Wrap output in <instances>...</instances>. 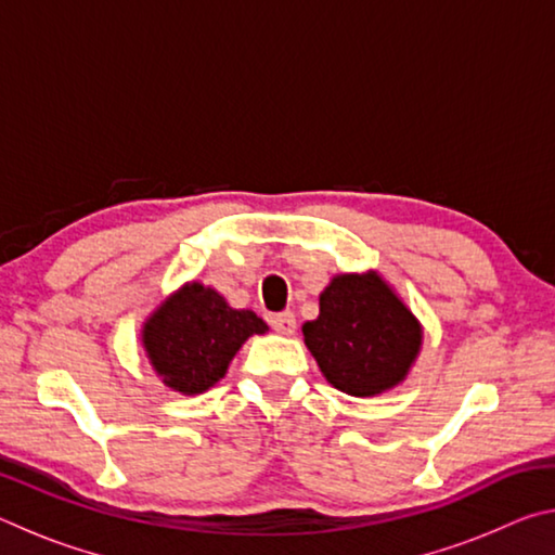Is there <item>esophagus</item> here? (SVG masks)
<instances>
[{
	"label": "esophagus",
	"instance_id": "esophagus-1",
	"mask_svg": "<svg viewBox=\"0 0 555 555\" xmlns=\"http://www.w3.org/2000/svg\"><path fill=\"white\" fill-rule=\"evenodd\" d=\"M269 325L274 327L276 333L281 335H294L296 333V315L291 311H284V313H274L269 318Z\"/></svg>",
	"mask_w": 555,
	"mask_h": 555
}]
</instances>
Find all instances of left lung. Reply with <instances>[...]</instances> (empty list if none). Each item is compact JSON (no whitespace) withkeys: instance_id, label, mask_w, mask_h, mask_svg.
I'll list each match as a JSON object with an SVG mask.
<instances>
[{"instance_id":"1","label":"left lung","mask_w":555,"mask_h":555,"mask_svg":"<svg viewBox=\"0 0 555 555\" xmlns=\"http://www.w3.org/2000/svg\"><path fill=\"white\" fill-rule=\"evenodd\" d=\"M304 337L323 377L352 397H374L399 384L421 347L418 321L374 274L333 279Z\"/></svg>"}]
</instances>
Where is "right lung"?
I'll return each mask as SVG.
<instances>
[{"label":"right lung","instance_id":"1","mask_svg":"<svg viewBox=\"0 0 555 555\" xmlns=\"http://www.w3.org/2000/svg\"><path fill=\"white\" fill-rule=\"evenodd\" d=\"M267 333L251 311H234L218 291L188 284L144 327V347L166 387L201 393L228 372V364L249 335Z\"/></svg>","mask_w":555,"mask_h":555}]
</instances>
